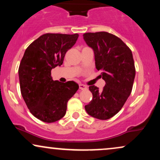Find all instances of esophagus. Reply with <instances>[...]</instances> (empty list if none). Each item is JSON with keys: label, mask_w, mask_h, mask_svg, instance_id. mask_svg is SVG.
Segmentation results:
<instances>
[{"label": "esophagus", "mask_w": 160, "mask_h": 160, "mask_svg": "<svg viewBox=\"0 0 160 160\" xmlns=\"http://www.w3.org/2000/svg\"><path fill=\"white\" fill-rule=\"evenodd\" d=\"M79 88H80V89H81V90H85V89H87V86L83 85V84H80V85H79Z\"/></svg>", "instance_id": "34e87169"}]
</instances>
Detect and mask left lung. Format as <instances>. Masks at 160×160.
Returning a JSON list of instances; mask_svg holds the SVG:
<instances>
[{
  "label": "left lung",
  "instance_id": "left-lung-1",
  "mask_svg": "<svg viewBox=\"0 0 160 160\" xmlns=\"http://www.w3.org/2000/svg\"><path fill=\"white\" fill-rule=\"evenodd\" d=\"M86 43L93 49L95 68L105 81L102 90L90 86L92 99L85 110L98 120H108L117 114L130 94L135 76L131 49L122 40L108 32L86 33Z\"/></svg>",
  "mask_w": 160,
  "mask_h": 160
}]
</instances>
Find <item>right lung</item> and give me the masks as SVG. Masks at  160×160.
<instances>
[{
  "mask_svg": "<svg viewBox=\"0 0 160 160\" xmlns=\"http://www.w3.org/2000/svg\"><path fill=\"white\" fill-rule=\"evenodd\" d=\"M79 34H45L28 46L19 68L20 89L28 108L38 120L54 122L66 113L68 100L78 90L74 81L53 80L51 71L61 66Z\"/></svg>",
  "mask_w": 160,
  "mask_h": 160,
  "instance_id": "right-lung-1",
  "label": "right lung"
}]
</instances>
